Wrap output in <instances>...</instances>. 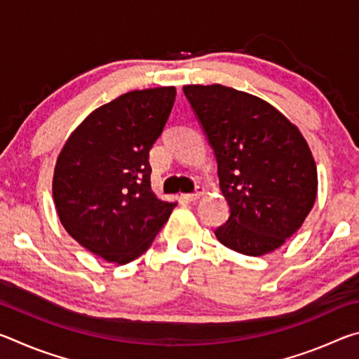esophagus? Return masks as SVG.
Listing matches in <instances>:
<instances>
[{"instance_id": "obj_1", "label": "esophagus", "mask_w": 359, "mask_h": 359, "mask_svg": "<svg viewBox=\"0 0 359 359\" xmlns=\"http://www.w3.org/2000/svg\"><path fill=\"white\" fill-rule=\"evenodd\" d=\"M203 194H204V188H203V187H198V188H196V191L185 194V198L188 199V201H196V199L201 198Z\"/></svg>"}]
</instances>
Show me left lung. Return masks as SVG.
Instances as JSON below:
<instances>
[{
	"instance_id": "1",
	"label": "left lung",
	"mask_w": 359,
	"mask_h": 359,
	"mask_svg": "<svg viewBox=\"0 0 359 359\" xmlns=\"http://www.w3.org/2000/svg\"><path fill=\"white\" fill-rule=\"evenodd\" d=\"M184 93L214 150L229 218L215 229L224 247L261 257L280 247L317 198V166L306 139L269 102L223 85Z\"/></svg>"
}]
</instances>
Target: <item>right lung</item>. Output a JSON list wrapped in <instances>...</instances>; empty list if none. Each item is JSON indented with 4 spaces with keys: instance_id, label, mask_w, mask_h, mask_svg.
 <instances>
[{
    "instance_id": "right-lung-1",
    "label": "right lung",
    "mask_w": 359,
    "mask_h": 359,
    "mask_svg": "<svg viewBox=\"0 0 359 359\" xmlns=\"http://www.w3.org/2000/svg\"><path fill=\"white\" fill-rule=\"evenodd\" d=\"M174 87L135 90L88 115L57 160L53 201L72 239L126 264L151 245L175 203L150 188V149L168 123Z\"/></svg>"
}]
</instances>
